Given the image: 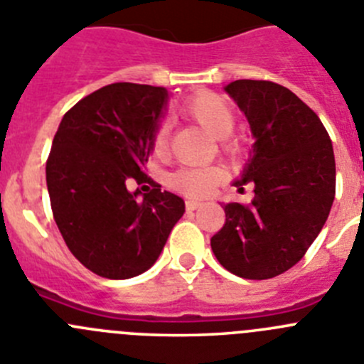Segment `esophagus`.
<instances>
[{
  "instance_id": "obj_1",
  "label": "esophagus",
  "mask_w": 364,
  "mask_h": 364,
  "mask_svg": "<svg viewBox=\"0 0 364 364\" xmlns=\"http://www.w3.org/2000/svg\"><path fill=\"white\" fill-rule=\"evenodd\" d=\"M201 205H203V203L193 201V199H188V201L185 203V208H186V212H193V210H198Z\"/></svg>"
}]
</instances>
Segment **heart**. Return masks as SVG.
Masks as SVG:
<instances>
[{
    "label": "heart",
    "instance_id": "b5f03b06",
    "mask_svg": "<svg viewBox=\"0 0 364 364\" xmlns=\"http://www.w3.org/2000/svg\"><path fill=\"white\" fill-rule=\"evenodd\" d=\"M181 113L201 125L205 131L219 138V147L230 158L242 151V144L232 134L235 127V111L220 95L201 91L181 104ZM152 154L163 159L168 154V125L159 124L151 140ZM224 179L219 166H185L168 176V186L188 198H206Z\"/></svg>",
    "mask_w": 364,
    "mask_h": 364
}]
</instances>
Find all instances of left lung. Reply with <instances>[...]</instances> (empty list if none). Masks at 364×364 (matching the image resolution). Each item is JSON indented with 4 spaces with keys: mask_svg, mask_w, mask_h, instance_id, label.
Segmentation results:
<instances>
[{
    "mask_svg": "<svg viewBox=\"0 0 364 364\" xmlns=\"http://www.w3.org/2000/svg\"><path fill=\"white\" fill-rule=\"evenodd\" d=\"M255 136L242 178L255 186L250 205H224L226 223L212 237L224 269L247 280L278 277L304 259L323 228L336 196L332 141L318 114L287 87L235 80L224 87Z\"/></svg>",
    "mask_w": 364,
    "mask_h": 364,
    "instance_id": "1",
    "label": "left lung"
}]
</instances>
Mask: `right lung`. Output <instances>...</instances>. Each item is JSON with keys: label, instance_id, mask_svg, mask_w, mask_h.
<instances>
[{"label": "right lung", "instance_id": "1", "mask_svg": "<svg viewBox=\"0 0 364 364\" xmlns=\"http://www.w3.org/2000/svg\"><path fill=\"white\" fill-rule=\"evenodd\" d=\"M166 98L165 87L109 84L77 102L55 132L46 161L53 219L75 259L98 277L145 273L185 213L179 196L145 174ZM131 181L153 188L129 193Z\"/></svg>", "mask_w": 364, "mask_h": 364}]
</instances>
